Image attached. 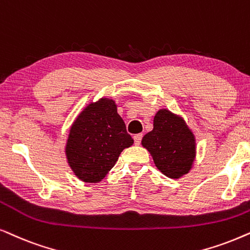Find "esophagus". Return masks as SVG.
<instances>
[{
    "label": "esophagus",
    "instance_id": "esophagus-1",
    "mask_svg": "<svg viewBox=\"0 0 250 250\" xmlns=\"http://www.w3.org/2000/svg\"><path fill=\"white\" fill-rule=\"evenodd\" d=\"M142 138H143V134H137L134 136V141H135V144L136 145H139L142 142Z\"/></svg>",
    "mask_w": 250,
    "mask_h": 250
}]
</instances>
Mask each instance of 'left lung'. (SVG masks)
I'll use <instances>...</instances> for the list:
<instances>
[{"label":"left lung","mask_w":250,"mask_h":250,"mask_svg":"<svg viewBox=\"0 0 250 250\" xmlns=\"http://www.w3.org/2000/svg\"><path fill=\"white\" fill-rule=\"evenodd\" d=\"M156 168L170 178L188 172L195 156V141L185 123L167 109L156 113L153 130L142 139Z\"/></svg>","instance_id":"8db88e82"}]
</instances>
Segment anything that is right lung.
<instances>
[{
    "mask_svg": "<svg viewBox=\"0 0 250 250\" xmlns=\"http://www.w3.org/2000/svg\"><path fill=\"white\" fill-rule=\"evenodd\" d=\"M134 139L116 112L112 99L91 103L79 115L69 132L66 155L72 170L88 183L101 182L119 155Z\"/></svg>",
    "mask_w": 250,
    "mask_h": 250,
    "instance_id": "right-lung-1",
    "label": "right lung"
}]
</instances>
